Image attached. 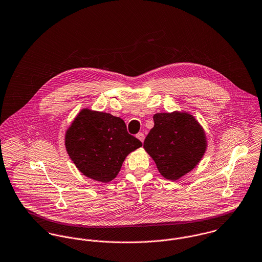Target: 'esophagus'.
Returning <instances> with one entry per match:
<instances>
[{
    "mask_svg": "<svg viewBox=\"0 0 262 262\" xmlns=\"http://www.w3.org/2000/svg\"><path fill=\"white\" fill-rule=\"evenodd\" d=\"M136 137L141 141V142H143L144 141V138H145V136H144V133H142V132H139L137 135H136Z\"/></svg>",
    "mask_w": 262,
    "mask_h": 262,
    "instance_id": "esophagus-1",
    "label": "esophagus"
}]
</instances>
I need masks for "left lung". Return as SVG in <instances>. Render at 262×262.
Returning <instances> with one entry per match:
<instances>
[{"label":"left lung","instance_id":"left-lung-1","mask_svg":"<svg viewBox=\"0 0 262 262\" xmlns=\"http://www.w3.org/2000/svg\"><path fill=\"white\" fill-rule=\"evenodd\" d=\"M153 120L154 127L143 146L159 172L166 179L177 180L202 158L206 149L204 132L187 113H157Z\"/></svg>","mask_w":262,"mask_h":262}]
</instances>
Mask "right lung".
<instances>
[{
  "label": "right lung",
  "instance_id": "obj_1",
  "mask_svg": "<svg viewBox=\"0 0 262 262\" xmlns=\"http://www.w3.org/2000/svg\"><path fill=\"white\" fill-rule=\"evenodd\" d=\"M65 145L77 168L101 182L114 179L126 156L142 146L119 117L82 110L67 130Z\"/></svg>",
  "mask_w": 262,
  "mask_h": 262
}]
</instances>
